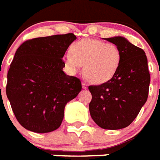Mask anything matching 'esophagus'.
<instances>
[{
  "mask_svg": "<svg viewBox=\"0 0 160 160\" xmlns=\"http://www.w3.org/2000/svg\"><path fill=\"white\" fill-rule=\"evenodd\" d=\"M82 88H84V89L88 88V84H87V82L85 81L82 82Z\"/></svg>",
  "mask_w": 160,
  "mask_h": 160,
  "instance_id": "obj_1",
  "label": "esophagus"
}]
</instances>
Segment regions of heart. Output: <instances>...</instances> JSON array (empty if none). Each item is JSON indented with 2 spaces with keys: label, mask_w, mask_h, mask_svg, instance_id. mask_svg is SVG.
Here are the masks:
<instances>
[{
  "label": "heart",
  "mask_w": 160,
  "mask_h": 160,
  "mask_svg": "<svg viewBox=\"0 0 160 160\" xmlns=\"http://www.w3.org/2000/svg\"><path fill=\"white\" fill-rule=\"evenodd\" d=\"M70 51L63 58L65 66L71 72H76L84 64V75L93 83H103L112 79L122 59L116 44L98 39H81L71 46Z\"/></svg>",
  "instance_id": "obj_1"
}]
</instances>
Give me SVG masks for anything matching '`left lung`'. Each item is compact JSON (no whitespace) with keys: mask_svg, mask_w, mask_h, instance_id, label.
I'll return each instance as SVG.
<instances>
[{"mask_svg":"<svg viewBox=\"0 0 160 160\" xmlns=\"http://www.w3.org/2000/svg\"><path fill=\"white\" fill-rule=\"evenodd\" d=\"M106 40L118 46L122 59L118 71L109 81L89 86L92 120L107 130L125 128L136 118L149 95V75L145 51L123 37Z\"/></svg>","mask_w":160,"mask_h":160,"instance_id":"1","label":"left lung"}]
</instances>
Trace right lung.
Returning a JSON list of instances; mask_svg holds the SVG:
<instances>
[{"label": "right lung", "instance_id": "right-lung-1", "mask_svg": "<svg viewBox=\"0 0 160 160\" xmlns=\"http://www.w3.org/2000/svg\"><path fill=\"white\" fill-rule=\"evenodd\" d=\"M72 33L39 37L18 48L7 73L6 96L15 118L30 131L48 133L62 123L64 107L82 90L80 79L63 72Z\"/></svg>", "mask_w": 160, "mask_h": 160}]
</instances>
